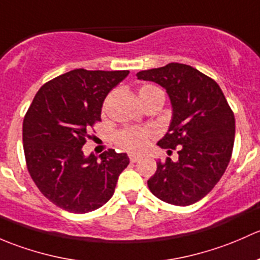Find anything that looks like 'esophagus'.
<instances>
[{"label":"esophagus","instance_id":"esophagus-1","mask_svg":"<svg viewBox=\"0 0 260 260\" xmlns=\"http://www.w3.org/2000/svg\"><path fill=\"white\" fill-rule=\"evenodd\" d=\"M129 157H130L131 162H136V161H139V160H141V156H139V155H135V154H131Z\"/></svg>","mask_w":260,"mask_h":260}]
</instances>
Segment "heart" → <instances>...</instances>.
Here are the masks:
<instances>
[{
  "label": "heart",
  "instance_id": "1",
  "mask_svg": "<svg viewBox=\"0 0 260 260\" xmlns=\"http://www.w3.org/2000/svg\"><path fill=\"white\" fill-rule=\"evenodd\" d=\"M161 92L155 85H144L139 90V96L143 104L148 101L152 95ZM154 136V131L149 127H126L120 130L115 135L116 144L124 150L131 152H140L148 146L149 140Z\"/></svg>",
  "mask_w": 260,
  "mask_h": 260
}]
</instances>
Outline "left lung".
<instances>
[{"instance_id":"obj_1","label":"left lung","mask_w":260,"mask_h":260,"mask_svg":"<svg viewBox=\"0 0 260 260\" xmlns=\"http://www.w3.org/2000/svg\"><path fill=\"white\" fill-rule=\"evenodd\" d=\"M136 76L167 90L173 117L157 145L168 152L178 149L179 154L176 162L170 157L156 162L148 180L150 191L169 204H194L225 173L234 146V114L219 85L189 65L171 62Z\"/></svg>"}]
</instances>
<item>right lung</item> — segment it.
I'll list each match as a JSON object with an SVG mask.
<instances>
[{
	"label": "right lung",
	"mask_w": 260,
	"mask_h": 260,
	"mask_svg": "<svg viewBox=\"0 0 260 260\" xmlns=\"http://www.w3.org/2000/svg\"><path fill=\"white\" fill-rule=\"evenodd\" d=\"M129 71L76 69L46 82L35 95L22 125L23 151L32 180L61 209L89 213L103 207L129 165L114 149L85 156L82 146L101 121L108 93Z\"/></svg>",
	"instance_id": "obj_1"
}]
</instances>
